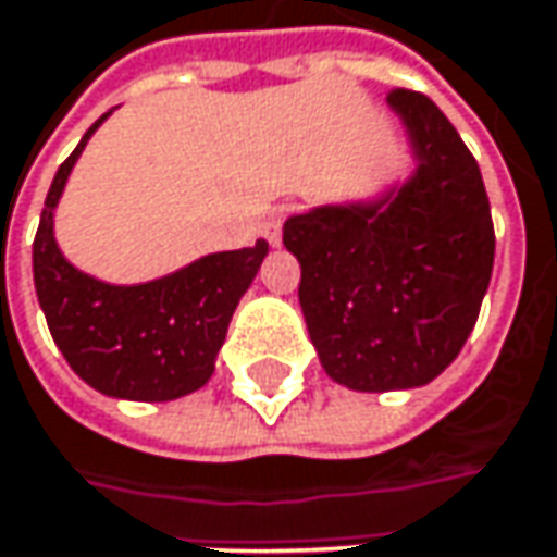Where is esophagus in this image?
Here are the masks:
<instances>
[{
    "label": "esophagus",
    "mask_w": 557,
    "mask_h": 557,
    "mask_svg": "<svg viewBox=\"0 0 557 557\" xmlns=\"http://www.w3.org/2000/svg\"><path fill=\"white\" fill-rule=\"evenodd\" d=\"M283 220H286V211L277 208V211L268 216V223H264V239L271 246H280V239H283Z\"/></svg>",
    "instance_id": "34e87169"
}]
</instances>
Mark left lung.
Wrapping results in <instances>:
<instances>
[{
    "label": "left lung",
    "instance_id": "1",
    "mask_svg": "<svg viewBox=\"0 0 557 557\" xmlns=\"http://www.w3.org/2000/svg\"><path fill=\"white\" fill-rule=\"evenodd\" d=\"M387 103L407 128L416 173L375 201L283 223L324 372L369 394L442 375L475 327L495 264L488 195L457 128L425 94L397 87Z\"/></svg>",
    "mask_w": 557,
    "mask_h": 557
}]
</instances>
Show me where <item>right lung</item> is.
<instances>
[{"mask_svg":"<svg viewBox=\"0 0 557 557\" xmlns=\"http://www.w3.org/2000/svg\"><path fill=\"white\" fill-rule=\"evenodd\" d=\"M59 166L34 239V286L50 334L72 372L119 400L163 404L208 384L230 318L258 274L268 243L216 251L166 277L115 286L65 261L52 236V213L87 138Z\"/></svg>","mask_w":557,"mask_h":557,"instance_id":"right-lung-1","label":"right lung"}]
</instances>
